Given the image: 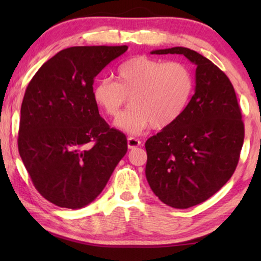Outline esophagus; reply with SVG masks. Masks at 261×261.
Listing matches in <instances>:
<instances>
[{
	"label": "esophagus",
	"instance_id": "34e87169",
	"mask_svg": "<svg viewBox=\"0 0 261 261\" xmlns=\"http://www.w3.org/2000/svg\"><path fill=\"white\" fill-rule=\"evenodd\" d=\"M127 144H128V148L133 149L135 147H139V146L141 145V141L139 140V139H137V138L130 137V138L127 139Z\"/></svg>",
	"mask_w": 261,
	"mask_h": 261
}]
</instances>
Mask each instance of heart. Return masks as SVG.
Masks as SVG:
<instances>
[{
	"label": "heart",
	"instance_id": "heart-1",
	"mask_svg": "<svg viewBox=\"0 0 261 261\" xmlns=\"http://www.w3.org/2000/svg\"><path fill=\"white\" fill-rule=\"evenodd\" d=\"M117 82L101 78L92 87L94 102L110 117L119 116L127 96L132 106L116 121L129 134L152 124L163 129L173 124L187 109L195 91V76L181 62L140 56L117 67Z\"/></svg>",
	"mask_w": 261,
	"mask_h": 261
}]
</instances>
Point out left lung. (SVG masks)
I'll return each instance as SVG.
<instances>
[{
  "instance_id": "left-lung-1",
  "label": "left lung",
  "mask_w": 261,
  "mask_h": 261,
  "mask_svg": "<svg viewBox=\"0 0 261 261\" xmlns=\"http://www.w3.org/2000/svg\"><path fill=\"white\" fill-rule=\"evenodd\" d=\"M183 55L196 65V89L179 119L146 141V178L155 196L187 209L215 195L233 176L245 126L229 78L215 64L187 47L152 51Z\"/></svg>"
}]
</instances>
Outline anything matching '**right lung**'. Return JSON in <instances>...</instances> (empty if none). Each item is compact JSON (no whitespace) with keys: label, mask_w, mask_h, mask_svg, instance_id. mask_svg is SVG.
<instances>
[{"label":"right lung","mask_w":261,"mask_h":261,"mask_svg":"<svg viewBox=\"0 0 261 261\" xmlns=\"http://www.w3.org/2000/svg\"><path fill=\"white\" fill-rule=\"evenodd\" d=\"M128 46H74L48 59L28 84L17 146L35 189L53 204L80 209L108 183L127 138L99 116L94 80Z\"/></svg>","instance_id":"1"}]
</instances>
